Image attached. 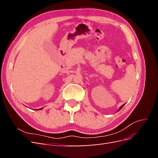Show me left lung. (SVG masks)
Listing matches in <instances>:
<instances>
[{"label":"left lung","instance_id":"obj_1","mask_svg":"<svg viewBox=\"0 0 158 158\" xmlns=\"http://www.w3.org/2000/svg\"><path fill=\"white\" fill-rule=\"evenodd\" d=\"M124 106H125V104H124V105H123V106H121V107H120V108H119V109L118 110V111H119V110H121V109L123 108V107Z\"/></svg>","mask_w":158,"mask_h":158}]
</instances>
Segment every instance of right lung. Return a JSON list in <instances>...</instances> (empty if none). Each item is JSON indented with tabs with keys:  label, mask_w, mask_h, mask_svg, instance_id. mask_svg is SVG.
Returning <instances> with one entry per match:
<instances>
[{
	"label": "right lung",
	"mask_w": 158,
	"mask_h": 158,
	"mask_svg": "<svg viewBox=\"0 0 158 158\" xmlns=\"http://www.w3.org/2000/svg\"><path fill=\"white\" fill-rule=\"evenodd\" d=\"M43 109V108H41V109Z\"/></svg>",
	"instance_id": "right-lung-1"
}]
</instances>
